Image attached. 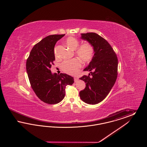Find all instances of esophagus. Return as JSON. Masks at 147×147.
Returning a JSON list of instances; mask_svg holds the SVG:
<instances>
[{"mask_svg":"<svg viewBox=\"0 0 147 147\" xmlns=\"http://www.w3.org/2000/svg\"><path fill=\"white\" fill-rule=\"evenodd\" d=\"M78 80H79V78H77V77H75V78H74V82H77L78 81Z\"/></svg>","mask_w":147,"mask_h":147,"instance_id":"obj_1","label":"esophagus"}]
</instances>
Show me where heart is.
Instances as JSON below:
<instances>
[{
	"instance_id": "heart-1",
	"label": "heart",
	"mask_w": 147,
	"mask_h": 147,
	"mask_svg": "<svg viewBox=\"0 0 147 147\" xmlns=\"http://www.w3.org/2000/svg\"><path fill=\"white\" fill-rule=\"evenodd\" d=\"M65 43L71 49H76V55L83 63H88L90 62L94 54V49L91 43L86 42L78 47L79 41L73 37H68L65 41ZM80 67L81 63L77 58L65 61L62 64L63 71L71 75H74L77 73Z\"/></svg>"
}]
</instances>
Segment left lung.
Instances as JSON below:
<instances>
[{"mask_svg": "<svg viewBox=\"0 0 147 147\" xmlns=\"http://www.w3.org/2000/svg\"><path fill=\"white\" fill-rule=\"evenodd\" d=\"M80 38L91 43L94 54L83 70L90 73L79 78L86 83L85 88L80 91L79 95L85 103L95 105L107 96L115 83L118 59L111 45L100 35L94 32L81 34Z\"/></svg>", "mask_w": 147, "mask_h": 147, "instance_id": "left-lung-1", "label": "left lung"}]
</instances>
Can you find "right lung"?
Instances as JSON below:
<instances>
[{
    "label": "right lung",
    "mask_w": 147,
    "mask_h": 147,
    "mask_svg": "<svg viewBox=\"0 0 147 147\" xmlns=\"http://www.w3.org/2000/svg\"><path fill=\"white\" fill-rule=\"evenodd\" d=\"M65 35H49L35 45L26 61V71L31 88L37 96L49 104L60 102L65 96V87L74 83V78L50 70L55 60L54 48Z\"/></svg>",
    "instance_id": "add662e5"
}]
</instances>
